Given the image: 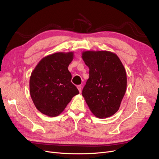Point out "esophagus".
Returning a JSON list of instances; mask_svg holds the SVG:
<instances>
[{
	"instance_id": "obj_1",
	"label": "esophagus",
	"mask_w": 159,
	"mask_h": 159,
	"mask_svg": "<svg viewBox=\"0 0 159 159\" xmlns=\"http://www.w3.org/2000/svg\"><path fill=\"white\" fill-rule=\"evenodd\" d=\"M77 88H78V90L80 91V93H81V85H78V86H77Z\"/></svg>"
}]
</instances>
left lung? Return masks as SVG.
I'll list each match as a JSON object with an SVG mask.
<instances>
[{
	"mask_svg": "<svg viewBox=\"0 0 159 159\" xmlns=\"http://www.w3.org/2000/svg\"><path fill=\"white\" fill-rule=\"evenodd\" d=\"M82 58L89 69L82 95L98 118L112 116L119 109L127 88V74L119 57L109 51H85Z\"/></svg>",
	"mask_w": 159,
	"mask_h": 159,
	"instance_id": "8db88e82",
	"label": "left lung"
}]
</instances>
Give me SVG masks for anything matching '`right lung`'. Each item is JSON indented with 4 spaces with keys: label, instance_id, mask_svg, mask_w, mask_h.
<instances>
[{
    "label": "right lung",
    "instance_id": "add662e5",
    "mask_svg": "<svg viewBox=\"0 0 159 159\" xmlns=\"http://www.w3.org/2000/svg\"><path fill=\"white\" fill-rule=\"evenodd\" d=\"M74 52H57L42 58L32 72L30 94L36 109L49 117L59 115L79 91L71 82L68 66Z\"/></svg>",
    "mask_w": 159,
    "mask_h": 159
}]
</instances>
